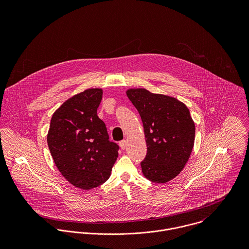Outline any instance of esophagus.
<instances>
[{
    "label": "esophagus",
    "instance_id": "obj_1",
    "mask_svg": "<svg viewBox=\"0 0 249 249\" xmlns=\"http://www.w3.org/2000/svg\"><path fill=\"white\" fill-rule=\"evenodd\" d=\"M119 145H120V147H121L122 149H124V148L126 147V141H125V140L121 141V142H119Z\"/></svg>",
    "mask_w": 249,
    "mask_h": 249
}]
</instances>
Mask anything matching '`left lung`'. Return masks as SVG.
Listing matches in <instances>:
<instances>
[{"label":"left lung","instance_id":"8db88e82","mask_svg":"<svg viewBox=\"0 0 249 249\" xmlns=\"http://www.w3.org/2000/svg\"><path fill=\"white\" fill-rule=\"evenodd\" d=\"M126 95L143 125L147 152L141 162L142 175L166 183L180 174L194 147L196 127L190 111L176 98L143 88L129 89Z\"/></svg>","mask_w":249,"mask_h":249}]
</instances>
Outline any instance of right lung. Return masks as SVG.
Returning a JSON list of instances; mask_svg holds the SVG:
<instances>
[{
  "mask_svg": "<svg viewBox=\"0 0 249 249\" xmlns=\"http://www.w3.org/2000/svg\"><path fill=\"white\" fill-rule=\"evenodd\" d=\"M103 90L87 89L67 100L53 115L47 142L55 166L73 186L90 190L105 183L118 158L97 110Z\"/></svg>",
  "mask_w": 249,
  "mask_h": 249,
  "instance_id": "1",
  "label": "right lung"
}]
</instances>
